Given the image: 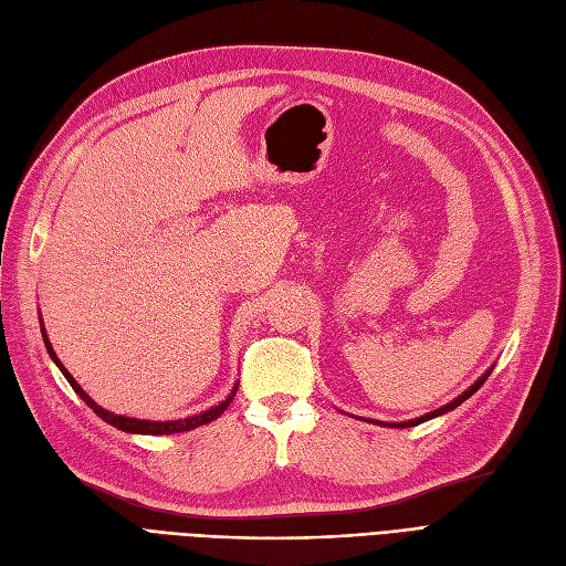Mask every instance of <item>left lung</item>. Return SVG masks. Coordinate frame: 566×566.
I'll use <instances>...</instances> for the list:
<instances>
[{
	"label": "left lung",
	"instance_id": "1",
	"mask_svg": "<svg viewBox=\"0 0 566 566\" xmlns=\"http://www.w3.org/2000/svg\"><path fill=\"white\" fill-rule=\"evenodd\" d=\"M490 373H492V369H490ZM490 373H484L471 388H469V391H463L457 400H452L450 405H444V407H440V409H436V412H428V415H423V417H419V419H412V421H402V423H388V426H396V428H409V426H417V423H423V421H428V419H433V417H438V415H444V412H452V409L454 407H459L463 400H469L475 391H478V388L486 381V377H490ZM373 423H381V421H373Z\"/></svg>",
	"mask_w": 566,
	"mask_h": 566
}]
</instances>
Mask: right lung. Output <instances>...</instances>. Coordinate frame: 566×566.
I'll list each match as a JSON object with an SVG mask.
<instances>
[{
    "mask_svg": "<svg viewBox=\"0 0 566 566\" xmlns=\"http://www.w3.org/2000/svg\"><path fill=\"white\" fill-rule=\"evenodd\" d=\"M42 335H44V344H46V350H49V356L53 358V363L61 367V373L65 375V379L70 381V386L74 388V394L80 396L93 412L101 417L103 421H107V423H112L114 428H119V431H126V433H140V436H168V433H182V431H191V428H199V426H203V423H208V421H212V419H218L224 409L229 407V402L233 400V396H237V391H239V386H233V391H231V396L227 398V400H222L220 405H216L212 409H206V412H201V415H197V417H189V419H180V421H145V419H130V417H119V415H112V412H107V409H103L101 405H97L95 400H91V396H86V391L84 388L74 381V377L67 373V369L63 367V363L57 360V356L53 354V346L49 344V339H46V333H44V327H42Z\"/></svg>",
    "mask_w": 566,
    "mask_h": 566,
    "instance_id": "right-lung-1",
    "label": "right lung"
}]
</instances>
